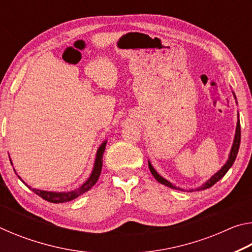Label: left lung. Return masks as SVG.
I'll return each instance as SVG.
<instances>
[{
	"label": "left lung",
	"instance_id": "obj_1",
	"mask_svg": "<svg viewBox=\"0 0 252 252\" xmlns=\"http://www.w3.org/2000/svg\"><path fill=\"white\" fill-rule=\"evenodd\" d=\"M240 139H241V127H240V121H238L237 123V130H236V136H234V141H233V144H232V148H231V152H230V156H229V159L227 161V163H225L222 169L219 170L218 172H217L215 176H213L210 180H208L206 183L202 187H200L198 190H202V189H207V188H210L212 187L215 183L218 182L221 178H222L225 173L228 172V170L231 168V165L233 164L234 160H236L237 158V155H238V151H239V147H240ZM149 163V169H150V171L152 173V176L156 178L157 181H159L160 183H162V185L167 186L169 188H171V189H178V190H181L179 189V188L174 187L172 183H170L168 180H165L164 178H162L160 174H158L157 171L155 169H153V167L151 165L150 162H148ZM192 191V190H191Z\"/></svg>",
	"mask_w": 252,
	"mask_h": 252
}]
</instances>
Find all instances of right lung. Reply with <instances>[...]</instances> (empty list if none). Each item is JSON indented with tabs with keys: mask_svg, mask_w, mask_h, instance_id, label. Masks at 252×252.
Wrapping results in <instances>:
<instances>
[{
	"mask_svg": "<svg viewBox=\"0 0 252 252\" xmlns=\"http://www.w3.org/2000/svg\"><path fill=\"white\" fill-rule=\"evenodd\" d=\"M105 144H106V141L101 144V147L96 152L94 169H93L90 178H89L88 181L85 182L83 186H81V188H79V189H76L74 191H70V192H49V191L36 190L34 189V188L28 186L29 189H31L33 192L36 193L37 195H40L42 199H44L46 201L52 202V203H62L66 201H71V200L78 198L79 195L87 192L88 190H90L91 188L96 183L97 179H99L101 170H102V158H103V152L105 150Z\"/></svg>",
	"mask_w": 252,
	"mask_h": 252,
	"instance_id": "obj_1",
	"label": "right lung"
}]
</instances>
